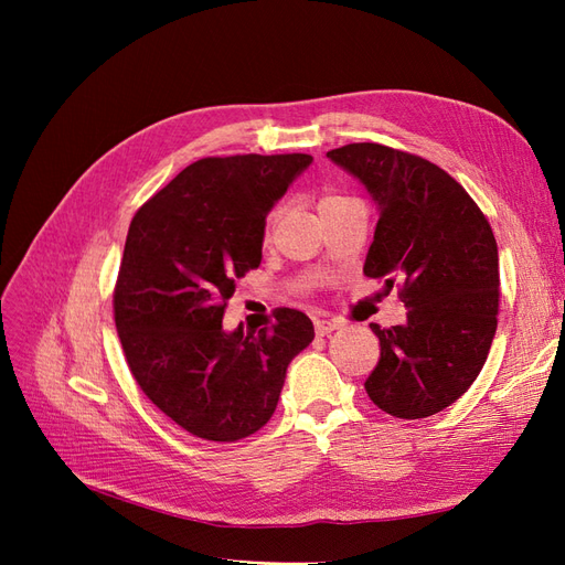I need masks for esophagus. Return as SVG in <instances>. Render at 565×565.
<instances>
[{
  "label": "esophagus",
  "mask_w": 565,
  "mask_h": 565,
  "mask_svg": "<svg viewBox=\"0 0 565 565\" xmlns=\"http://www.w3.org/2000/svg\"><path fill=\"white\" fill-rule=\"evenodd\" d=\"M341 324L337 322V320H332V318H318L316 320V334L318 337H324V334H332L334 330H339Z\"/></svg>",
  "instance_id": "esophagus-1"
}]
</instances>
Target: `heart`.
<instances>
[{"mask_svg": "<svg viewBox=\"0 0 565 565\" xmlns=\"http://www.w3.org/2000/svg\"><path fill=\"white\" fill-rule=\"evenodd\" d=\"M337 198H339V195H324V198H322V200H320V207H322V204H328V202H332V200H337ZM273 216H276V214H273ZM273 216H270V218H273Z\"/></svg>", "mask_w": 565, "mask_h": 565, "instance_id": "b5f03b06", "label": "heart"}]
</instances>
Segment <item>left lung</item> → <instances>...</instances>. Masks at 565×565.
Masks as SVG:
<instances>
[{
  "instance_id": "left-lung-1",
  "label": "left lung",
  "mask_w": 565,
  "mask_h": 565,
  "mask_svg": "<svg viewBox=\"0 0 565 565\" xmlns=\"http://www.w3.org/2000/svg\"><path fill=\"white\" fill-rule=\"evenodd\" d=\"M328 158L377 204L363 273L388 287L405 280L407 320L388 330L370 324L382 355L365 391L393 417H431L473 384L498 330L492 228L465 188L429 160L382 143H349Z\"/></svg>"
}]
</instances>
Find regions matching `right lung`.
<instances>
[{
	"instance_id": "obj_1",
	"label": "right lung",
	"mask_w": 565,
	"mask_h": 565,
	"mask_svg": "<svg viewBox=\"0 0 565 565\" xmlns=\"http://www.w3.org/2000/svg\"><path fill=\"white\" fill-rule=\"evenodd\" d=\"M311 156L204 158L134 214L115 285V328L134 380L188 434L231 443L276 413L311 318L280 309L264 330H224L235 280L259 268L268 212Z\"/></svg>"
}]
</instances>
